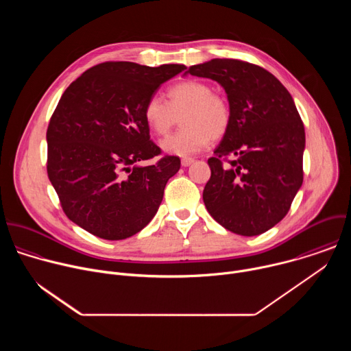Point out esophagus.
Segmentation results:
<instances>
[{"instance_id": "obj_1", "label": "esophagus", "mask_w": 351, "mask_h": 351, "mask_svg": "<svg viewBox=\"0 0 351 351\" xmlns=\"http://www.w3.org/2000/svg\"><path fill=\"white\" fill-rule=\"evenodd\" d=\"M193 162H194L193 158H183L182 160V167H190Z\"/></svg>"}]
</instances>
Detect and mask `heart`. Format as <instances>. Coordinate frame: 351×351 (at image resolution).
<instances>
[{
    "label": "heart",
    "instance_id": "obj_1",
    "mask_svg": "<svg viewBox=\"0 0 351 351\" xmlns=\"http://www.w3.org/2000/svg\"><path fill=\"white\" fill-rule=\"evenodd\" d=\"M183 129L161 141L165 153L189 157L204 149L210 140H218L232 122V107L228 98L215 93L203 80H184L168 90V101L154 94L147 98L143 118L149 130L165 136L182 117Z\"/></svg>",
    "mask_w": 351,
    "mask_h": 351
}]
</instances>
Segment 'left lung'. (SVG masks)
<instances>
[{"mask_svg": "<svg viewBox=\"0 0 351 351\" xmlns=\"http://www.w3.org/2000/svg\"><path fill=\"white\" fill-rule=\"evenodd\" d=\"M186 73L218 82L232 107L230 126L208 160L207 211L233 233L261 234L286 217L303 184L306 132L293 98L267 69L239 60L215 58Z\"/></svg>", "mask_w": 351, "mask_h": 351, "instance_id": "obj_1", "label": "left lung"}]
</instances>
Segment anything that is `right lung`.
<instances>
[{
    "instance_id": "right-lung-1",
    "label": "right lung",
    "mask_w": 351,
    "mask_h": 351,
    "mask_svg": "<svg viewBox=\"0 0 351 351\" xmlns=\"http://www.w3.org/2000/svg\"><path fill=\"white\" fill-rule=\"evenodd\" d=\"M178 64L149 68L103 62L69 84L47 129V173L65 215L106 240H122L154 218L169 178L180 168L149 140L143 107L180 73Z\"/></svg>"
}]
</instances>
